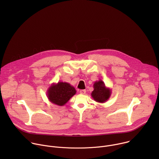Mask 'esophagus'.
I'll use <instances>...</instances> for the list:
<instances>
[{
	"instance_id": "1",
	"label": "esophagus",
	"mask_w": 159,
	"mask_h": 159,
	"mask_svg": "<svg viewBox=\"0 0 159 159\" xmlns=\"http://www.w3.org/2000/svg\"><path fill=\"white\" fill-rule=\"evenodd\" d=\"M80 93L81 94H85L86 93V90H80Z\"/></svg>"
}]
</instances>
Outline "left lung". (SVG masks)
I'll return each mask as SVG.
<instances>
[{
    "mask_svg": "<svg viewBox=\"0 0 159 159\" xmlns=\"http://www.w3.org/2000/svg\"><path fill=\"white\" fill-rule=\"evenodd\" d=\"M93 86L94 90L91 93V96L95 101L104 103L110 98L112 93L111 89L107 87L101 79L96 81Z\"/></svg>",
    "mask_w": 159,
    "mask_h": 159,
    "instance_id": "obj_1",
    "label": "left lung"
}]
</instances>
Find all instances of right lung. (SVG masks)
I'll list each match as a JSON object with an SVG mask.
<instances>
[{
  "label": "right lung",
  "mask_w": 159,
  "mask_h": 159,
  "mask_svg": "<svg viewBox=\"0 0 159 159\" xmlns=\"http://www.w3.org/2000/svg\"><path fill=\"white\" fill-rule=\"evenodd\" d=\"M76 93L75 87L70 84L58 82L51 84L47 91V96L52 103L63 106Z\"/></svg>",
  "instance_id": "right-lung-1"
}]
</instances>
